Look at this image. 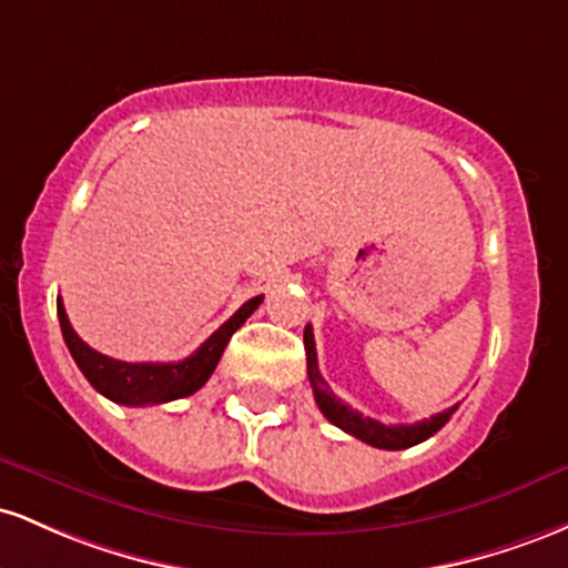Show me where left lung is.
Instances as JSON below:
<instances>
[{
	"label": "left lung",
	"instance_id": "1",
	"mask_svg": "<svg viewBox=\"0 0 568 568\" xmlns=\"http://www.w3.org/2000/svg\"><path fill=\"white\" fill-rule=\"evenodd\" d=\"M303 343H305V362H308V381H311V388H314V399L318 410L324 413L327 422L341 426L343 432H348L352 437L362 439V443L373 445V448H384V450L413 448V445L424 443V439H429L435 432L443 429V426L448 424V418L456 413L458 405L448 407V410L437 413V416L432 418H424V422L418 424H397V426H386L375 422V418L362 416V413L354 410L352 405L341 403V399L333 394V388L327 386V381L322 378V373H318L316 343H314V329H311V324H305Z\"/></svg>",
	"mask_w": 568,
	"mask_h": 568
}]
</instances>
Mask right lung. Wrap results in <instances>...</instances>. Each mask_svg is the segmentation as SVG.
<instances>
[{
    "mask_svg": "<svg viewBox=\"0 0 568 568\" xmlns=\"http://www.w3.org/2000/svg\"><path fill=\"white\" fill-rule=\"evenodd\" d=\"M260 303H263V295L246 301L220 329H216V333H212L201 343V348H195V352L182 362H120L112 359V356L99 354L74 333L72 324H69L67 311H63L61 297L59 322L69 354L78 362L82 375H85L88 384H91L95 392L104 394L106 399H112V403L118 405H163L171 403V399L190 397V394L199 392V388L212 378L216 362H220L222 352H225L227 341H231L235 329L257 311Z\"/></svg>",
    "mask_w": 568,
    "mask_h": 568,
    "instance_id": "add662e5",
    "label": "right lung"
}]
</instances>
